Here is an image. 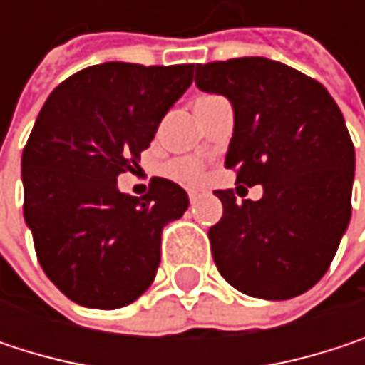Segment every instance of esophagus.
<instances>
[{"label": "esophagus", "instance_id": "obj_1", "mask_svg": "<svg viewBox=\"0 0 365 365\" xmlns=\"http://www.w3.org/2000/svg\"><path fill=\"white\" fill-rule=\"evenodd\" d=\"M187 196H190V202L194 205V202L198 200V196H200V192H198V190H190V192H187Z\"/></svg>", "mask_w": 365, "mask_h": 365}]
</instances>
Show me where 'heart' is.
Instances as JSON below:
<instances>
[{"label":"heart","instance_id":"obj_1","mask_svg":"<svg viewBox=\"0 0 365 365\" xmlns=\"http://www.w3.org/2000/svg\"><path fill=\"white\" fill-rule=\"evenodd\" d=\"M169 173L185 183H198L202 182V178H205V167L198 160L182 158V160H175L169 167Z\"/></svg>","mask_w":365,"mask_h":365}]
</instances>
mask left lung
Segmentation results:
<instances>
[{
  "label": "left lung",
  "mask_w": 365,
  "mask_h": 365,
  "mask_svg": "<svg viewBox=\"0 0 365 365\" xmlns=\"http://www.w3.org/2000/svg\"><path fill=\"white\" fill-rule=\"evenodd\" d=\"M194 82L235 111L226 169L264 187L243 202L215 190L224 213L209 241L220 274L262 300L309 292L351 220L355 148L342 111L317 80L264 56L196 65Z\"/></svg>",
  "instance_id": "left-lung-1"
}]
</instances>
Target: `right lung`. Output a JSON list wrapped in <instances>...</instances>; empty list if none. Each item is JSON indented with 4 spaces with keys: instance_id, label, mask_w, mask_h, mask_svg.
<instances>
[{
    "instance_id": "add662e5",
    "label": "right lung",
    "mask_w": 365,
    "mask_h": 365,
    "mask_svg": "<svg viewBox=\"0 0 365 365\" xmlns=\"http://www.w3.org/2000/svg\"><path fill=\"white\" fill-rule=\"evenodd\" d=\"M194 65L110 61L58 84L23 150L25 222L46 277L76 304L122 309L154 281L163 228L185 190L156 178L143 198L118 190L139 169L160 120L192 84Z\"/></svg>"
}]
</instances>
